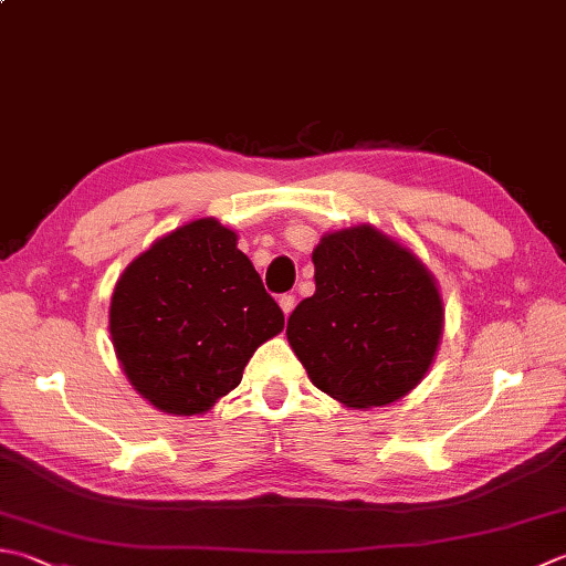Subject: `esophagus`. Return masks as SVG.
Listing matches in <instances>:
<instances>
[{
    "label": "esophagus",
    "mask_w": 566,
    "mask_h": 566,
    "mask_svg": "<svg viewBox=\"0 0 566 566\" xmlns=\"http://www.w3.org/2000/svg\"><path fill=\"white\" fill-rule=\"evenodd\" d=\"M294 306H296V298L292 296V294H284V296H280V308H282V314L290 318V314L294 312Z\"/></svg>",
    "instance_id": "1"
}]
</instances>
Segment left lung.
Listing matches in <instances>:
<instances>
[{"mask_svg": "<svg viewBox=\"0 0 566 566\" xmlns=\"http://www.w3.org/2000/svg\"><path fill=\"white\" fill-rule=\"evenodd\" d=\"M312 262L316 292L286 324L308 380L353 409L402 400L424 380L444 334L434 274L370 223L326 232Z\"/></svg>", "mask_w": 566, "mask_h": 566, "instance_id": "obj_1", "label": "left lung"}]
</instances>
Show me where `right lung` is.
Segmentation results:
<instances>
[{"label": "right lung", "instance_id": "right-lung-1", "mask_svg": "<svg viewBox=\"0 0 566 566\" xmlns=\"http://www.w3.org/2000/svg\"><path fill=\"white\" fill-rule=\"evenodd\" d=\"M284 314L238 250V232L198 218L127 264L109 298V336L129 385L176 417L206 415L235 390Z\"/></svg>", "mask_w": 566, "mask_h": 566}]
</instances>
